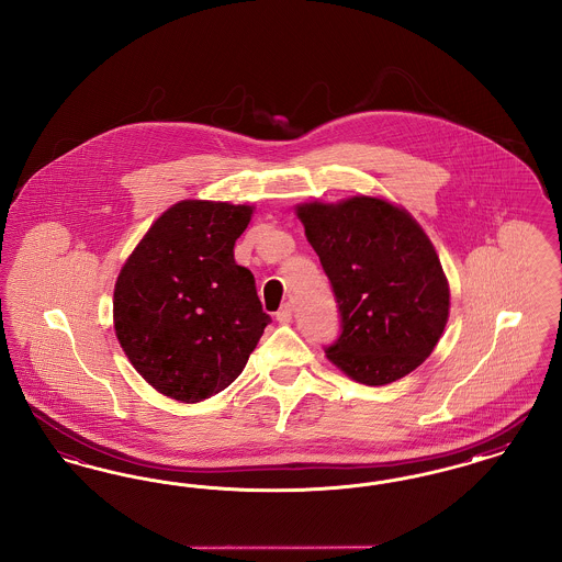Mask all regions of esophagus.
Wrapping results in <instances>:
<instances>
[{
    "instance_id": "34e87169",
    "label": "esophagus",
    "mask_w": 562,
    "mask_h": 562,
    "mask_svg": "<svg viewBox=\"0 0 562 562\" xmlns=\"http://www.w3.org/2000/svg\"><path fill=\"white\" fill-rule=\"evenodd\" d=\"M276 321L280 322V324H289V322L293 321V305H291V303H284V305L278 310Z\"/></svg>"
}]
</instances>
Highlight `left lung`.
<instances>
[{"instance_id": "obj_1", "label": "left lung", "mask_w": 562, "mask_h": 562, "mask_svg": "<svg viewBox=\"0 0 562 562\" xmlns=\"http://www.w3.org/2000/svg\"><path fill=\"white\" fill-rule=\"evenodd\" d=\"M341 316L326 358L364 385L415 371L449 321L451 293L419 223L401 206L356 195L296 206Z\"/></svg>"}]
</instances>
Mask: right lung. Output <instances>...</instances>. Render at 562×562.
<instances>
[{
  "mask_svg": "<svg viewBox=\"0 0 562 562\" xmlns=\"http://www.w3.org/2000/svg\"><path fill=\"white\" fill-rule=\"evenodd\" d=\"M252 206L183 200L149 227L113 291L115 335L164 396L200 402L234 383L271 318L234 259Z\"/></svg>",
  "mask_w": 562,
  "mask_h": 562,
  "instance_id": "obj_1",
  "label": "right lung"
}]
</instances>
